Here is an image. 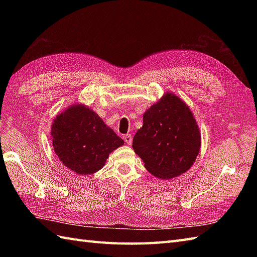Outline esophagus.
<instances>
[{
  "instance_id": "34e87169",
  "label": "esophagus",
  "mask_w": 257,
  "mask_h": 257,
  "mask_svg": "<svg viewBox=\"0 0 257 257\" xmlns=\"http://www.w3.org/2000/svg\"><path fill=\"white\" fill-rule=\"evenodd\" d=\"M123 141L125 142L126 145H132V142H133V138H132L131 134H125V135H123Z\"/></svg>"
}]
</instances>
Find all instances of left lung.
Here are the masks:
<instances>
[{
  "instance_id": "obj_1",
  "label": "left lung",
  "mask_w": 257,
  "mask_h": 257,
  "mask_svg": "<svg viewBox=\"0 0 257 257\" xmlns=\"http://www.w3.org/2000/svg\"><path fill=\"white\" fill-rule=\"evenodd\" d=\"M143 120V126L133 139V149L148 172L160 179H172L188 172L201 144L189 106L167 92L146 110Z\"/></svg>"
}]
</instances>
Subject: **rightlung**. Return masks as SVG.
<instances>
[{
  "label": "right lung",
  "mask_w": 257,
  "mask_h": 257,
  "mask_svg": "<svg viewBox=\"0 0 257 257\" xmlns=\"http://www.w3.org/2000/svg\"><path fill=\"white\" fill-rule=\"evenodd\" d=\"M51 138L62 164L81 176L102 169L109 153L124 144L95 111L82 104L69 106L56 116Z\"/></svg>",
  "instance_id": "1"
}]
</instances>
